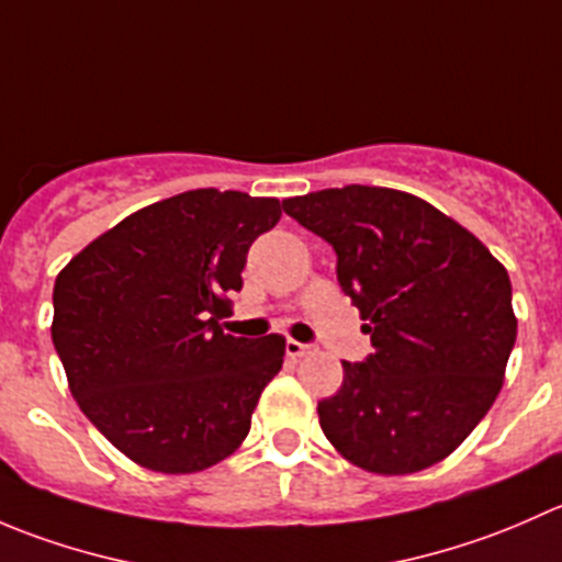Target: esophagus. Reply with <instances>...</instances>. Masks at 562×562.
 <instances>
[{"mask_svg":"<svg viewBox=\"0 0 562 562\" xmlns=\"http://www.w3.org/2000/svg\"><path fill=\"white\" fill-rule=\"evenodd\" d=\"M315 345L313 342H299V339H288L285 342V353L291 356V359H302V356H310L315 353Z\"/></svg>","mask_w":562,"mask_h":562,"instance_id":"obj_1","label":"esophagus"}]
</instances>
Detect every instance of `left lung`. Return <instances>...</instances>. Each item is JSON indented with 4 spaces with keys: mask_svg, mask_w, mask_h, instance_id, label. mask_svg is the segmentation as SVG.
Masks as SVG:
<instances>
[{
    "mask_svg": "<svg viewBox=\"0 0 562 562\" xmlns=\"http://www.w3.org/2000/svg\"><path fill=\"white\" fill-rule=\"evenodd\" d=\"M282 209L331 245L372 342L317 402L328 443L383 475L446 459L503 386L517 339L508 271L454 220L389 187L317 190Z\"/></svg>",
    "mask_w": 562,
    "mask_h": 562,
    "instance_id": "8db88e82",
    "label": "left lung"
}]
</instances>
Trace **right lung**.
I'll use <instances>...</instances> for the list:
<instances>
[{"mask_svg": "<svg viewBox=\"0 0 562 562\" xmlns=\"http://www.w3.org/2000/svg\"><path fill=\"white\" fill-rule=\"evenodd\" d=\"M277 198L187 190L130 214L59 271L54 348L89 422L157 473H198L247 438L285 339L220 328Z\"/></svg>", "mask_w": 562, "mask_h": 562, "instance_id": "add662e5", "label": "right lung"}]
</instances>
